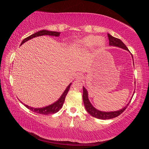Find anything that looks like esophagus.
I'll use <instances>...</instances> for the list:
<instances>
[{
  "instance_id": "esophagus-1",
  "label": "esophagus",
  "mask_w": 149,
  "mask_h": 149,
  "mask_svg": "<svg viewBox=\"0 0 149 149\" xmlns=\"http://www.w3.org/2000/svg\"><path fill=\"white\" fill-rule=\"evenodd\" d=\"M76 79L77 80H82V79H83V78H84V75L82 74H81V73H78V74H77V75H76Z\"/></svg>"
}]
</instances>
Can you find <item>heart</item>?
Segmentation results:
<instances>
[{
  "instance_id": "b5f03b06",
  "label": "heart",
  "mask_w": 149,
  "mask_h": 149,
  "mask_svg": "<svg viewBox=\"0 0 149 149\" xmlns=\"http://www.w3.org/2000/svg\"><path fill=\"white\" fill-rule=\"evenodd\" d=\"M79 45L84 49H91L95 45L99 48H102L105 45V41L97 36L90 35L81 40L79 42Z\"/></svg>"
}]
</instances>
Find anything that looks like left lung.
Listing matches in <instances>:
<instances>
[{"instance_id": "left-lung-1", "label": "left lung", "mask_w": 149, "mask_h": 149, "mask_svg": "<svg viewBox=\"0 0 149 149\" xmlns=\"http://www.w3.org/2000/svg\"><path fill=\"white\" fill-rule=\"evenodd\" d=\"M107 37H108V39H109V45L118 47H120V48L126 50H128L129 51V49H127V47L125 46V44L123 43L120 39H118V38H116L111 36L109 34H107ZM132 58H133V57H132ZM83 102H84L85 108H86L88 113L92 116L95 117V118L101 119V120L111 119V118H116V117L118 116L120 114H122L123 111H124L125 109L127 108V107L128 106L129 104V103H128L127 105L125 107H123V109H120L119 111H113V112L100 111L96 109L92 105H91V104L89 101V99H88L87 90H86V88H85L84 86H83ZM129 102H131V101Z\"/></svg>"}]
</instances>
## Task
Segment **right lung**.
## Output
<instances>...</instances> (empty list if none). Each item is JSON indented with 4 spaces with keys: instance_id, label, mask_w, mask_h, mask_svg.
<instances>
[{
    "instance_id": "1",
    "label": "right lung",
    "mask_w": 149,
    "mask_h": 149,
    "mask_svg": "<svg viewBox=\"0 0 149 149\" xmlns=\"http://www.w3.org/2000/svg\"><path fill=\"white\" fill-rule=\"evenodd\" d=\"M59 33H58V32H54V31H46V30L40 31H38V32L34 33V34H32V35L27 37L26 38H25L23 41H22V42L21 43V45H22L24 43L27 42V41L32 39V38H33L37 37V36H43V35L59 36ZM70 86H71V84H70L68 86V87L66 88V89L65 90L64 93H63L61 97L59 98V100L57 101V102L52 104V105H50V106H47L45 107H42V108H33V107H29L27 105H25V104H24V106L26 107H27V108L29 110L32 111H33L34 113H36L41 114V115H49V114L56 113L58 112V111H59V109L62 107V106L63 105V103H64V102H65V97L68 92Z\"/></svg>"
}]
</instances>
